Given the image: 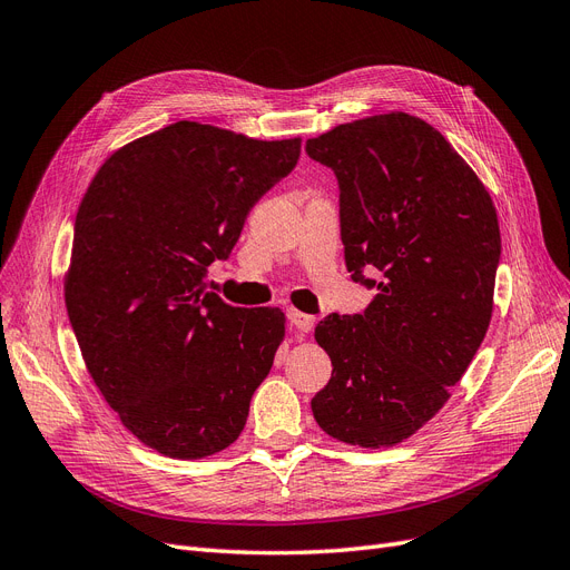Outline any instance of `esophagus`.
<instances>
[{
    "instance_id": "obj_1",
    "label": "esophagus",
    "mask_w": 570,
    "mask_h": 570,
    "mask_svg": "<svg viewBox=\"0 0 570 570\" xmlns=\"http://www.w3.org/2000/svg\"><path fill=\"white\" fill-rule=\"evenodd\" d=\"M288 322H291L293 326H296L303 335L309 333L312 326H314V317H309V314H305V312H301V309H288Z\"/></svg>"
}]
</instances>
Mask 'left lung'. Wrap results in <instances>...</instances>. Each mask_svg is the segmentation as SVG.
<instances>
[{"label":"left lung","instance_id":"left-lung-1","mask_svg":"<svg viewBox=\"0 0 570 570\" xmlns=\"http://www.w3.org/2000/svg\"><path fill=\"white\" fill-rule=\"evenodd\" d=\"M305 150L338 178L352 279L377 286L364 314L314 328L333 373L312 413L343 444L387 449L444 409L489 331L498 214L474 168L406 112L338 124Z\"/></svg>","mask_w":570,"mask_h":570}]
</instances>
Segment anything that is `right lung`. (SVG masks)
I'll use <instances>...</instances> for the list:
<instances>
[{
	"mask_svg": "<svg viewBox=\"0 0 570 570\" xmlns=\"http://www.w3.org/2000/svg\"><path fill=\"white\" fill-rule=\"evenodd\" d=\"M298 157L301 138L180 119L115 150L77 208L62 291L83 364L161 455L199 460L237 441L284 343L279 307H232L204 291V272Z\"/></svg>",
	"mask_w": 570,
	"mask_h": 570,
	"instance_id": "obj_1",
	"label": "right lung"
}]
</instances>
